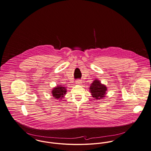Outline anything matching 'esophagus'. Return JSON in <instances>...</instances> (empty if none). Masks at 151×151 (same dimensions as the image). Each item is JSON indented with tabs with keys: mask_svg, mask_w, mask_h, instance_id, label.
<instances>
[{
	"mask_svg": "<svg viewBox=\"0 0 151 151\" xmlns=\"http://www.w3.org/2000/svg\"><path fill=\"white\" fill-rule=\"evenodd\" d=\"M81 81L80 80H78L76 81V84H81Z\"/></svg>",
	"mask_w": 151,
	"mask_h": 151,
	"instance_id": "1",
	"label": "esophagus"
}]
</instances>
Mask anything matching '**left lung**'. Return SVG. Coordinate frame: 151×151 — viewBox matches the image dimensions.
Returning <instances> with one entry per match:
<instances>
[{
    "mask_svg": "<svg viewBox=\"0 0 151 151\" xmlns=\"http://www.w3.org/2000/svg\"><path fill=\"white\" fill-rule=\"evenodd\" d=\"M89 90L94 99H101L106 94V86L101 84L98 80L93 81Z\"/></svg>",
    "mask_w": 151,
    "mask_h": 151,
    "instance_id": "8db88e82",
    "label": "left lung"
}]
</instances>
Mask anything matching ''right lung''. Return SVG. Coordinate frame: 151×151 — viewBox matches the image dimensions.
<instances>
[{"mask_svg": "<svg viewBox=\"0 0 151 151\" xmlns=\"http://www.w3.org/2000/svg\"><path fill=\"white\" fill-rule=\"evenodd\" d=\"M66 89L64 87H61V86H58V87H55L52 89V93L53 98L56 99H62L64 97V95L66 93Z\"/></svg>", "mask_w": 151, "mask_h": 151, "instance_id": "add662e5", "label": "right lung"}]
</instances>
